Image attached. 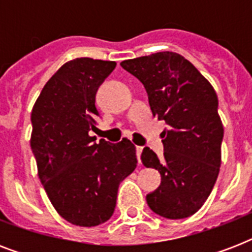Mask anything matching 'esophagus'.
I'll return each instance as SVG.
<instances>
[{
	"mask_svg": "<svg viewBox=\"0 0 252 252\" xmlns=\"http://www.w3.org/2000/svg\"><path fill=\"white\" fill-rule=\"evenodd\" d=\"M141 153H142V146H136V154H137L138 163H141Z\"/></svg>",
	"mask_w": 252,
	"mask_h": 252,
	"instance_id": "1",
	"label": "esophagus"
}]
</instances>
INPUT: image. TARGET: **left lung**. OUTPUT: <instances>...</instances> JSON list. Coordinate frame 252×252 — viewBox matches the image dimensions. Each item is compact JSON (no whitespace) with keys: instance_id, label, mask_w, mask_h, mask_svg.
Masks as SVG:
<instances>
[{"instance_id":"obj_1","label":"left lung","mask_w":252,"mask_h":252,"mask_svg":"<svg viewBox=\"0 0 252 252\" xmlns=\"http://www.w3.org/2000/svg\"><path fill=\"white\" fill-rule=\"evenodd\" d=\"M126 72L140 80L150 110L165 120L163 159L148 146L141 161L161 174V184L146 195L154 213L170 220L189 217L211 195L221 166L223 126L219 99L208 80L183 56L158 52L122 61Z\"/></svg>"}]
</instances>
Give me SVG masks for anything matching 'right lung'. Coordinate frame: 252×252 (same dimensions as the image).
I'll list each match as a JSON object with an SVG mask.
<instances>
[{
    "label": "right lung",
    "mask_w": 252,
    "mask_h": 252,
    "mask_svg": "<svg viewBox=\"0 0 252 252\" xmlns=\"http://www.w3.org/2000/svg\"><path fill=\"white\" fill-rule=\"evenodd\" d=\"M115 61H68L43 87L31 112V149L37 174L57 213L77 226L111 219L120 182L137 166L136 146L91 137L99 112L95 95Z\"/></svg>",
    "instance_id": "right-lung-1"
}]
</instances>
